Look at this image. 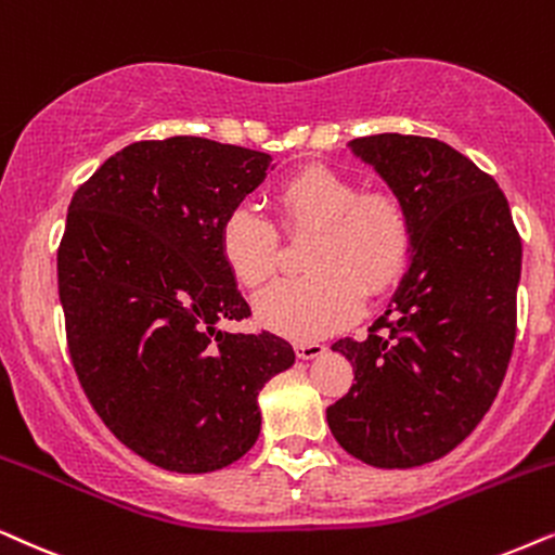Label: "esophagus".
Instances as JSON below:
<instances>
[{
    "label": "esophagus",
    "mask_w": 555,
    "mask_h": 555,
    "mask_svg": "<svg viewBox=\"0 0 555 555\" xmlns=\"http://www.w3.org/2000/svg\"><path fill=\"white\" fill-rule=\"evenodd\" d=\"M324 350H327V347H324L322 343H299V345H297V354H299L301 360L322 358Z\"/></svg>",
    "instance_id": "obj_1"
}]
</instances>
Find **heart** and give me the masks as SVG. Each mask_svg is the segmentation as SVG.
Returning a JSON list of instances; mask_svg holds the SVG:
<instances>
[{"label":"heart","instance_id":"obj_1","mask_svg":"<svg viewBox=\"0 0 555 555\" xmlns=\"http://www.w3.org/2000/svg\"><path fill=\"white\" fill-rule=\"evenodd\" d=\"M284 235H307V276L258 294V322L292 339H320L345 327L365 297L401 276L411 250V218L388 190L360 192L350 177L322 165L301 167L273 188ZM218 250L243 289H258L279 266V233L261 212L238 205L223 218Z\"/></svg>","mask_w":555,"mask_h":555}]
</instances>
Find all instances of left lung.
I'll list each match as a JSON object with an SVG mask.
<instances>
[{
    "mask_svg": "<svg viewBox=\"0 0 555 555\" xmlns=\"http://www.w3.org/2000/svg\"><path fill=\"white\" fill-rule=\"evenodd\" d=\"M411 218V266L365 339H337L354 383L327 409L354 460L405 469L452 452L490 411L515 343L522 243L498 182L428 137L347 144Z\"/></svg>",
    "mask_w": 555,
    "mask_h": 555,
    "instance_id": "8db88e82",
    "label": "left lung"
}]
</instances>
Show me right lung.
<instances>
[{
	"label": "right lung",
	"instance_id": "1",
	"mask_svg": "<svg viewBox=\"0 0 555 555\" xmlns=\"http://www.w3.org/2000/svg\"><path fill=\"white\" fill-rule=\"evenodd\" d=\"M271 157L203 137L137 142L73 195L57 292L80 386L142 460L203 475L261 434L258 393L294 365L286 339L218 330L250 314L218 250L223 218Z\"/></svg>",
	"mask_w": 555,
	"mask_h": 555
}]
</instances>
